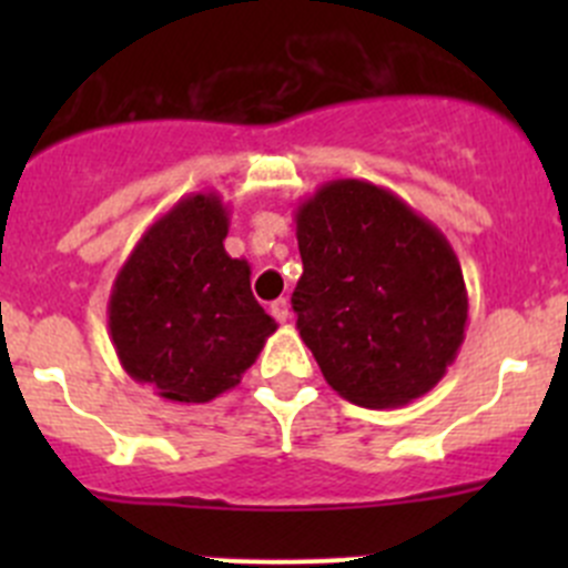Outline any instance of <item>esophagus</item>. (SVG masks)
I'll return each instance as SVG.
<instances>
[{
    "label": "esophagus",
    "mask_w": 568,
    "mask_h": 568,
    "mask_svg": "<svg viewBox=\"0 0 568 568\" xmlns=\"http://www.w3.org/2000/svg\"><path fill=\"white\" fill-rule=\"evenodd\" d=\"M272 316L280 321V324H285V321H288V316H291V305H288V300H277V302H272Z\"/></svg>",
    "instance_id": "obj_1"
}]
</instances>
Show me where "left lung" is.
I'll return each mask as SVG.
<instances>
[{
    "mask_svg": "<svg viewBox=\"0 0 568 568\" xmlns=\"http://www.w3.org/2000/svg\"><path fill=\"white\" fill-rule=\"evenodd\" d=\"M296 329L326 385L368 409L437 387L467 329V285L448 239L390 189L326 181L294 211Z\"/></svg>",
    "mask_w": 568,
    "mask_h": 568,
    "instance_id": "obj_1",
    "label": "left lung"
}]
</instances>
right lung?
Wrapping results in <instances>:
<instances>
[{"label":"right lung","instance_id":"obj_1","mask_svg":"<svg viewBox=\"0 0 568 568\" xmlns=\"http://www.w3.org/2000/svg\"><path fill=\"white\" fill-rule=\"evenodd\" d=\"M231 227L216 192L181 197L159 216L109 294V337L120 365L173 404L233 390L277 329L250 291V263L225 252Z\"/></svg>","mask_w":568,"mask_h":568}]
</instances>
